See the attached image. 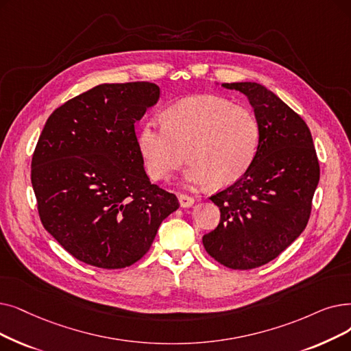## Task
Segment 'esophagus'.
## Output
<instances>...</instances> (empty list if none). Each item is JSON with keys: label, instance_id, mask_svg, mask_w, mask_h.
<instances>
[{"label": "esophagus", "instance_id": "34e87169", "mask_svg": "<svg viewBox=\"0 0 351 351\" xmlns=\"http://www.w3.org/2000/svg\"><path fill=\"white\" fill-rule=\"evenodd\" d=\"M178 197H179V202H180L182 208H191L193 205V202H195L193 197L186 195V193H179Z\"/></svg>", "mask_w": 351, "mask_h": 351}]
</instances>
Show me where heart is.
<instances>
[{
    "label": "heart",
    "instance_id": "1",
    "mask_svg": "<svg viewBox=\"0 0 351 351\" xmlns=\"http://www.w3.org/2000/svg\"><path fill=\"white\" fill-rule=\"evenodd\" d=\"M261 141V123L245 106L219 96L185 99L147 120L138 147L147 175L169 179L186 160V180L193 185L230 186L250 169Z\"/></svg>",
    "mask_w": 351,
    "mask_h": 351
}]
</instances>
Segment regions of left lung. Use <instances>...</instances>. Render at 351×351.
Wrapping results in <instances>:
<instances>
[{
	"mask_svg": "<svg viewBox=\"0 0 351 351\" xmlns=\"http://www.w3.org/2000/svg\"><path fill=\"white\" fill-rule=\"evenodd\" d=\"M222 86L248 97L261 141L247 173L209 197L221 219L202 242L219 264L251 269L277 258L306 230L319 165L306 121L271 90L251 82Z\"/></svg>",
	"mask_w": 351,
	"mask_h": 351,
	"instance_id": "obj_1",
	"label": "left lung"
}]
</instances>
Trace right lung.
<instances>
[{"mask_svg":"<svg viewBox=\"0 0 351 351\" xmlns=\"http://www.w3.org/2000/svg\"><path fill=\"white\" fill-rule=\"evenodd\" d=\"M159 99L149 82L100 84L57 108L32 159L43 226L79 261L126 268L149 251L176 195L152 184L134 123Z\"/></svg>","mask_w":351,"mask_h":351,"instance_id":"obj_1","label":"right lung"}]
</instances>
